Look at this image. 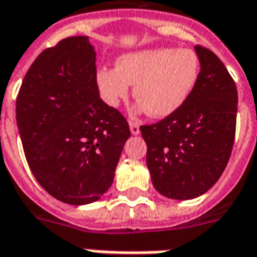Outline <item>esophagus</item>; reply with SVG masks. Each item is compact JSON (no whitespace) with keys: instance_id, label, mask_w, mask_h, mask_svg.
<instances>
[{"instance_id":"34e87169","label":"esophagus","mask_w":257,"mask_h":257,"mask_svg":"<svg viewBox=\"0 0 257 257\" xmlns=\"http://www.w3.org/2000/svg\"><path fill=\"white\" fill-rule=\"evenodd\" d=\"M129 129H131V134H132V135H139L140 134L139 123L134 122V121H131V122H129Z\"/></svg>"}]
</instances>
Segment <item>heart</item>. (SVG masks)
Returning <instances> with one entry per match:
<instances>
[{
    "mask_svg": "<svg viewBox=\"0 0 257 257\" xmlns=\"http://www.w3.org/2000/svg\"><path fill=\"white\" fill-rule=\"evenodd\" d=\"M199 75V60L190 49L149 48L123 53L115 68H99L96 84L101 99L117 107L135 85V111L165 118L178 111L189 99Z\"/></svg>",
    "mask_w": 257,
    "mask_h": 257,
    "instance_id": "1",
    "label": "heart"
}]
</instances>
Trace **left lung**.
Here are the masks:
<instances>
[{
    "label": "left lung",
    "mask_w": 257,
    "mask_h": 257,
    "mask_svg": "<svg viewBox=\"0 0 257 257\" xmlns=\"http://www.w3.org/2000/svg\"><path fill=\"white\" fill-rule=\"evenodd\" d=\"M198 56V81L178 111L140 126L147 145L146 164L158 193L193 199L219 180L231 154L237 121V86L224 64L206 48Z\"/></svg>",
    "instance_id": "left-lung-1"
}]
</instances>
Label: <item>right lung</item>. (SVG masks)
I'll return each mask as SVG.
<instances>
[{
  "instance_id": "1",
  "label": "right lung",
  "mask_w": 257,
  "mask_h": 257,
  "mask_svg": "<svg viewBox=\"0 0 257 257\" xmlns=\"http://www.w3.org/2000/svg\"><path fill=\"white\" fill-rule=\"evenodd\" d=\"M89 37L64 38L31 64L16 99V123L31 172L64 204L95 202L111 187L131 136L100 99Z\"/></svg>"
}]
</instances>
